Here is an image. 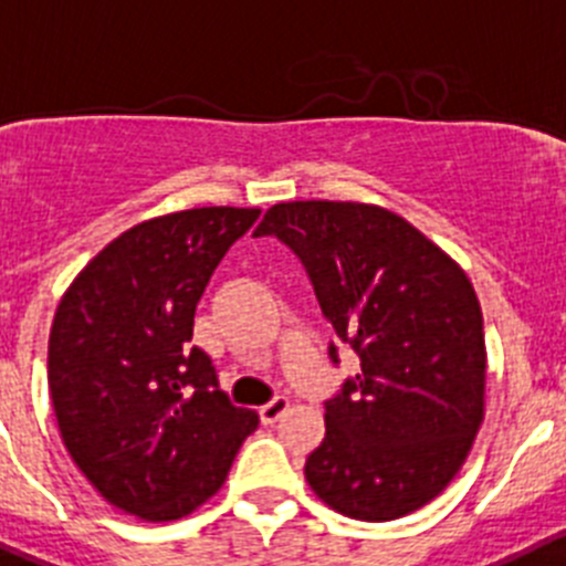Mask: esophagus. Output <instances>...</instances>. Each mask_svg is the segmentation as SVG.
I'll return each mask as SVG.
<instances>
[{"label":"esophagus","instance_id":"esophagus-1","mask_svg":"<svg viewBox=\"0 0 566 566\" xmlns=\"http://www.w3.org/2000/svg\"><path fill=\"white\" fill-rule=\"evenodd\" d=\"M286 411H289V397L286 395H277V397H272V400H269L266 406H261V411H258V413H261V422L263 424H274Z\"/></svg>","mask_w":566,"mask_h":566}]
</instances>
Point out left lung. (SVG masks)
I'll list each match as a JSON object with an SVG mask.
<instances>
[{
  "label": "left lung",
  "instance_id": "8db88e82",
  "mask_svg": "<svg viewBox=\"0 0 566 566\" xmlns=\"http://www.w3.org/2000/svg\"><path fill=\"white\" fill-rule=\"evenodd\" d=\"M303 263L360 373L325 400L305 461L322 503L364 522L422 509L455 478L483 422L486 344L464 269L397 213L364 202H280L258 224ZM338 367V347H327Z\"/></svg>",
  "mask_w": 566,
  "mask_h": 566
}]
</instances>
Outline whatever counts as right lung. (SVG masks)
<instances>
[{
  "label": "right lung",
  "mask_w": 566,
  "mask_h": 566,
  "mask_svg": "<svg viewBox=\"0 0 566 566\" xmlns=\"http://www.w3.org/2000/svg\"><path fill=\"white\" fill-rule=\"evenodd\" d=\"M258 208H193L113 239L57 305L50 391L74 464L111 505L149 522L222 489L258 413L230 402L193 311Z\"/></svg>",
  "instance_id": "1"
}]
</instances>
